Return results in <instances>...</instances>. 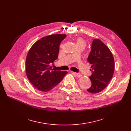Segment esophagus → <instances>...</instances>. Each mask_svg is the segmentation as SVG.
<instances>
[{"instance_id": "obj_1", "label": "esophagus", "mask_w": 131, "mask_h": 131, "mask_svg": "<svg viewBox=\"0 0 131 131\" xmlns=\"http://www.w3.org/2000/svg\"><path fill=\"white\" fill-rule=\"evenodd\" d=\"M74 75H75V76L76 77H78V78H80V77H81L82 75H81V74H80V73H75V72H71Z\"/></svg>"}]
</instances>
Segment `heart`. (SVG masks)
Here are the masks:
<instances>
[{
	"label": "heart",
	"mask_w": 131,
	"mask_h": 131,
	"mask_svg": "<svg viewBox=\"0 0 131 131\" xmlns=\"http://www.w3.org/2000/svg\"><path fill=\"white\" fill-rule=\"evenodd\" d=\"M76 43L77 46H84L85 47V45H86V42L85 40L83 38H79L77 39Z\"/></svg>",
	"instance_id": "heart-1"
}]
</instances>
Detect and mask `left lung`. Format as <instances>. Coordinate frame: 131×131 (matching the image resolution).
Returning <instances> with one entry per match:
<instances>
[{
	"label": "left lung",
	"instance_id": "left-lung-1",
	"mask_svg": "<svg viewBox=\"0 0 131 131\" xmlns=\"http://www.w3.org/2000/svg\"><path fill=\"white\" fill-rule=\"evenodd\" d=\"M88 62L91 64L92 85L87 89L91 93H97L105 89L112 80L115 68L113 54L109 48L98 39L93 40Z\"/></svg>",
	"mask_w": 131,
	"mask_h": 131
}]
</instances>
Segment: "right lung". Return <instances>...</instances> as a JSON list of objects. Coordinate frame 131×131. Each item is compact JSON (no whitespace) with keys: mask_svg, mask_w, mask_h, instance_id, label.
<instances>
[{"mask_svg":"<svg viewBox=\"0 0 131 131\" xmlns=\"http://www.w3.org/2000/svg\"><path fill=\"white\" fill-rule=\"evenodd\" d=\"M66 34H52L40 39L27 53L26 73L31 84L38 90L48 92L63 79L66 71L51 69L50 63L58 58L59 45Z\"/></svg>","mask_w":131,"mask_h":131,"instance_id":"add662e5","label":"right lung"}]
</instances>
